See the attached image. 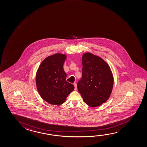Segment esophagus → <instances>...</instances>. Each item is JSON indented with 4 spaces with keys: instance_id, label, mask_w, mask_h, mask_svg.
<instances>
[{
    "instance_id": "obj_1",
    "label": "esophagus",
    "mask_w": 147,
    "mask_h": 147,
    "mask_svg": "<svg viewBox=\"0 0 147 147\" xmlns=\"http://www.w3.org/2000/svg\"><path fill=\"white\" fill-rule=\"evenodd\" d=\"M74 84V85L75 90H77V84H76V83H74V84Z\"/></svg>"
}]
</instances>
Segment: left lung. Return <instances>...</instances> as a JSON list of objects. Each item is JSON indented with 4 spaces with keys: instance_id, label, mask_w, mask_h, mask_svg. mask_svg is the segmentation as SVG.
Masks as SVG:
<instances>
[{
    "instance_id": "1",
    "label": "left lung",
    "mask_w": 147,
    "mask_h": 147,
    "mask_svg": "<svg viewBox=\"0 0 147 147\" xmlns=\"http://www.w3.org/2000/svg\"><path fill=\"white\" fill-rule=\"evenodd\" d=\"M82 77L77 88L85 104L99 106L108 100L114 84V77L110 66L98 55L85 53L82 57Z\"/></svg>"
}]
</instances>
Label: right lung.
<instances>
[{
    "instance_id": "obj_1",
    "label": "right lung",
    "mask_w": 147,
    "mask_h": 147,
    "mask_svg": "<svg viewBox=\"0 0 147 147\" xmlns=\"http://www.w3.org/2000/svg\"><path fill=\"white\" fill-rule=\"evenodd\" d=\"M67 55L55 53L46 57L39 66L36 74V87L43 100L53 105H61L74 90L72 84L66 80L63 65Z\"/></svg>"
}]
</instances>
